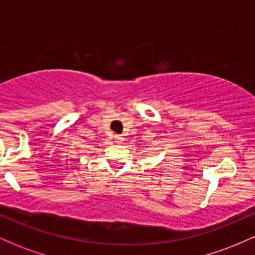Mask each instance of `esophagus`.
Returning a JSON list of instances; mask_svg holds the SVG:
<instances>
[{
    "label": "esophagus",
    "mask_w": 255,
    "mask_h": 255,
    "mask_svg": "<svg viewBox=\"0 0 255 255\" xmlns=\"http://www.w3.org/2000/svg\"><path fill=\"white\" fill-rule=\"evenodd\" d=\"M115 139H116V141H118V142H121L122 141V135H120V134H116Z\"/></svg>",
    "instance_id": "obj_1"
}]
</instances>
